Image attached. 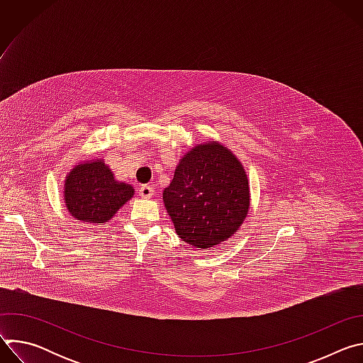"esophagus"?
<instances>
[{
  "label": "esophagus",
  "instance_id": "obj_1",
  "mask_svg": "<svg viewBox=\"0 0 363 363\" xmlns=\"http://www.w3.org/2000/svg\"><path fill=\"white\" fill-rule=\"evenodd\" d=\"M153 195V188L150 185H142L139 188V196L140 198H150Z\"/></svg>",
  "mask_w": 363,
  "mask_h": 363
}]
</instances>
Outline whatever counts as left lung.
Instances as JSON below:
<instances>
[{"instance_id": "left-lung-1", "label": "left lung", "mask_w": 363, "mask_h": 363, "mask_svg": "<svg viewBox=\"0 0 363 363\" xmlns=\"http://www.w3.org/2000/svg\"><path fill=\"white\" fill-rule=\"evenodd\" d=\"M164 202L179 238L206 250L228 240L244 223L250 208L247 174L224 145L199 143L179 161Z\"/></svg>"}]
</instances>
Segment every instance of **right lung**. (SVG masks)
Here are the masks:
<instances>
[{"mask_svg": "<svg viewBox=\"0 0 363 363\" xmlns=\"http://www.w3.org/2000/svg\"><path fill=\"white\" fill-rule=\"evenodd\" d=\"M133 194L132 185L116 181L103 160L76 165L65 181L67 211L84 224L108 223Z\"/></svg>", "mask_w": 363, "mask_h": 363, "instance_id": "1", "label": "right lung"}]
</instances>
